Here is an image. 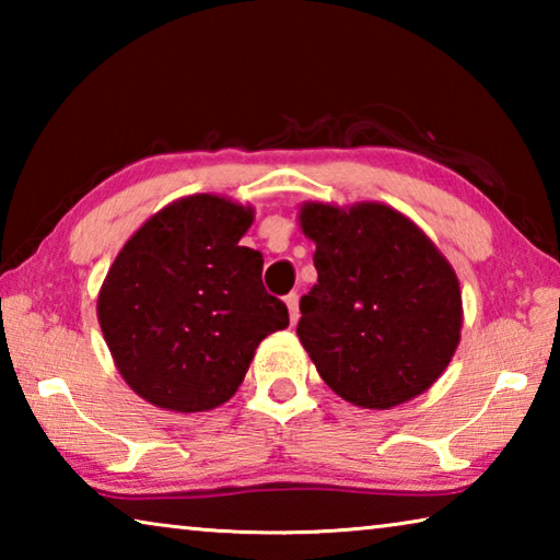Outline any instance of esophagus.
I'll return each mask as SVG.
<instances>
[{"mask_svg": "<svg viewBox=\"0 0 560 560\" xmlns=\"http://www.w3.org/2000/svg\"><path fill=\"white\" fill-rule=\"evenodd\" d=\"M287 306H289L291 326H296V320H299V293H289V296H287Z\"/></svg>", "mask_w": 560, "mask_h": 560, "instance_id": "obj_1", "label": "esophagus"}]
</instances>
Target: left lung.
Wrapping results in <instances>:
<instances>
[{
    "label": "left lung",
    "instance_id": "left-lung-1",
    "mask_svg": "<svg viewBox=\"0 0 560 560\" xmlns=\"http://www.w3.org/2000/svg\"><path fill=\"white\" fill-rule=\"evenodd\" d=\"M318 283L301 299L299 340L336 395L390 410L438 383L462 338L452 264L410 217L383 202H303Z\"/></svg>",
    "mask_w": 560,
    "mask_h": 560
}]
</instances>
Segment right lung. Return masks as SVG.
I'll return each instance as SVG.
<instances>
[{
	"label": "right lung",
	"mask_w": 560,
	"mask_h": 560,
	"mask_svg": "<svg viewBox=\"0 0 560 560\" xmlns=\"http://www.w3.org/2000/svg\"><path fill=\"white\" fill-rule=\"evenodd\" d=\"M254 207L200 192L122 244L98 291V324L122 381L170 412H207L240 390L264 338L289 326L240 240Z\"/></svg>",
	"instance_id": "obj_1"
}]
</instances>
